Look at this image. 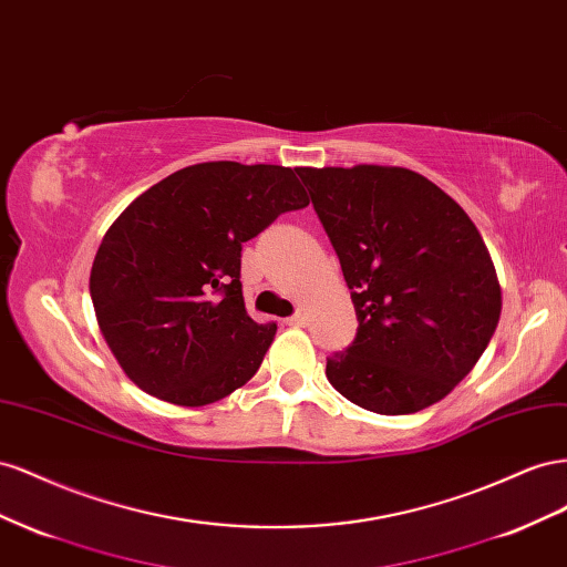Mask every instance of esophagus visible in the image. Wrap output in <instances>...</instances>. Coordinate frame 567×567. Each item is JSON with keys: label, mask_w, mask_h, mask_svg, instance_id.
<instances>
[{"label": "esophagus", "mask_w": 567, "mask_h": 567, "mask_svg": "<svg viewBox=\"0 0 567 567\" xmlns=\"http://www.w3.org/2000/svg\"><path fill=\"white\" fill-rule=\"evenodd\" d=\"M285 322H287V326H292V328H303V326H306V313L299 311V313H295L292 318H287Z\"/></svg>", "instance_id": "34e87169"}]
</instances>
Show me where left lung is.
Segmentation results:
<instances>
[{
  "label": "left lung",
  "mask_w": 567,
  "mask_h": 567,
  "mask_svg": "<svg viewBox=\"0 0 567 567\" xmlns=\"http://www.w3.org/2000/svg\"><path fill=\"white\" fill-rule=\"evenodd\" d=\"M359 318L326 375L355 406L417 413L471 373L501 316L487 245L463 208L399 166L297 168Z\"/></svg>",
  "instance_id": "left-lung-1"
}]
</instances>
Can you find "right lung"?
<instances>
[{
  "label": "right lung",
  "mask_w": 567,
  "mask_h": 567,
  "mask_svg": "<svg viewBox=\"0 0 567 567\" xmlns=\"http://www.w3.org/2000/svg\"><path fill=\"white\" fill-rule=\"evenodd\" d=\"M309 206L292 168L237 161L187 166L142 192L96 249L90 295L123 373L175 406L247 384L278 326L241 297V245Z\"/></svg>",
  "instance_id": "1"
}]
</instances>
